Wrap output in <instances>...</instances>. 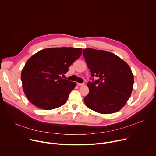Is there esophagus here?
Segmentation results:
<instances>
[{
  "mask_svg": "<svg viewBox=\"0 0 156 156\" xmlns=\"http://www.w3.org/2000/svg\"><path fill=\"white\" fill-rule=\"evenodd\" d=\"M77 84L79 86H84V84L83 83H77Z\"/></svg>",
  "mask_w": 156,
  "mask_h": 156,
  "instance_id": "obj_1",
  "label": "esophagus"
}]
</instances>
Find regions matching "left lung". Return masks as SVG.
Wrapping results in <instances>:
<instances>
[{"label": "left lung", "mask_w": 156, "mask_h": 156, "mask_svg": "<svg viewBox=\"0 0 156 156\" xmlns=\"http://www.w3.org/2000/svg\"><path fill=\"white\" fill-rule=\"evenodd\" d=\"M83 55L98 80L89 82V94L84 98L86 107L96 112L109 114L119 111L131 96L134 76L129 66L115 54L87 48Z\"/></svg>", "instance_id": "obj_1"}]
</instances>
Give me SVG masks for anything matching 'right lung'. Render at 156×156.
<instances>
[{"mask_svg": "<svg viewBox=\"0 0 156 156\" xmlns=\"http://www.w3.org/2000/svg\"><path fill=\"white\" fill-rule=\"evenodd\" d=\"M82 51L81 48H52L42 49L31 56L21 73L27 99L44 110L63 105L76 83L62 79L61 75L69 71Z\"/></svg>", "mask_w": 156, "mask_h": 156, "instance_id": "right-lung-1", "label": "right lung"}]
</instances>
